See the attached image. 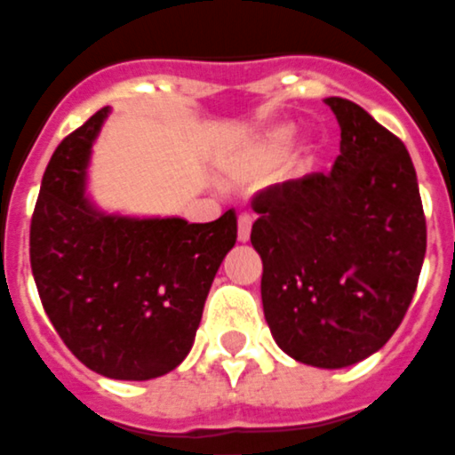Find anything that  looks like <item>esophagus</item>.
I'll return each instance as SVG.
<instances>
[{"label": "esophagus", "instance_id": "1", "mask_svg": "<svg viewBox=\"0 0 455 455\" xmlns=\"http://www.w3.org/2000/svg\"><path fill=\"white\" fill-rule=\"evenodd\" d=\"M251 228H253V219L248 213H242L239 220H236V239L242 243H246L251 239Z\"/></svg>", "mask_w": 455, "mask_h": 455}]
</instances>
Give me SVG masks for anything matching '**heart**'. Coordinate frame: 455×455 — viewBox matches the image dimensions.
Segmentation results:
<instances>
[{"instance_id": "heart-1", "label": "heart", "mask_w": 455, "mask_h": 455, "mask_svg": "<svg viewBox=\"0 0 455 455\" xmlns=\"http://www.w3.org/2000/svg\"><path fill=\"white\" fill-rule=\"evenodd\" d=\"M294 140L292 124H271L251 135L223 156L220 168L235 181H255L274 172Z\"/></svg>"}]
</instances>
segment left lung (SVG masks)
<instances>
[{"label": "left lung", "instance_id": "left-lung-1", "mask_svg": "<svg viewBox=\"0 0 455 455\" xmlns=\"http://www.w3.org/2000/svg\"><path fill=\"white\" fill-rule=\"evenodd\" d=\"M340 126L331 172L259 190L251 243L278 347L317 368L378 352L412 304L426 216L405 145L347 99L324 100Z\"/></svg>", "mask_w": 455, "mask_h": 455}]
</instances>
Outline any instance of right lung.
<instances>
[{"label":"right lung","mask_w":455,"mask_h":455,"mask_svg":"<svg viewBox=\"0 0 455 455\" xmlns=\"http://www.w3.org/2000/svg\"><path fill=\"white\" fill-rule=\"evenodd\" d=\"M108 108L54 149L29 230V259L52 327L84 366L112 379L161 378L193 347L236 216L212 223L103 213L84 177Z\"/></svg>","instance_id":"obj_1"}]
</instances>
